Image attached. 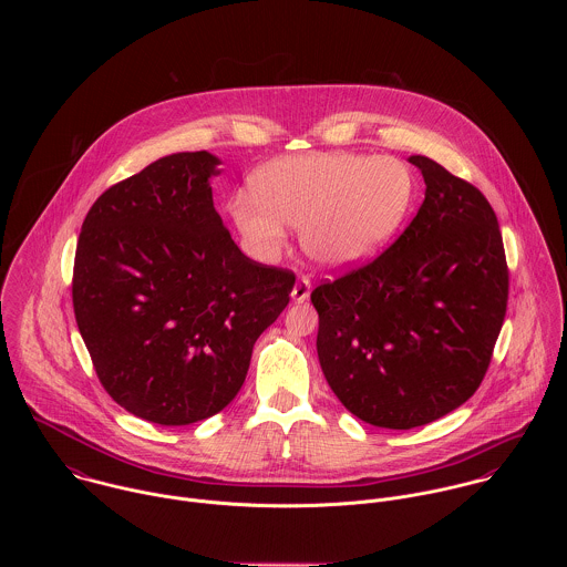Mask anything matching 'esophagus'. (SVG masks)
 <instances>
[{
  "instance_id": "1",
  "label": "esophagus",
  "mask_w": 567,
  "mask_h": 567,
  "mask_svg": "<svg viewBox=\"0 0 567 567\" xmlns=\"http://www.w3.org/2000/svg\"><path fill=\"white\" fill-rule=\"evenodd\" d=\"M310 292H312L310 279H308V277H301V279L295 284V288H292V301H295V303H303V301H308Z\"/></svg>"
}]
</instances>
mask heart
I'll return each instance as SVG.
<instances>
[{
  "mask_svg": "<svg viewBox=\"0 0 567 567\" xmlns=\"http://www.w3.org/2000/svg\"><path fill=\"white\" fill-rule=\"evenodd\" d=\"M257 198H238L234 220L261 257L299 227L306 255L323 268L349 270L378 257L402 229L414 203V174L400 159L351 153L284 157L255 181Z\"/></svg>",
  "mask_w": 567,
  "mask_h": 567,
  "instance_id": "heart-1",
  "label": "heart"
}]
</instances>
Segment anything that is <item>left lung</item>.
Instances as JSON below:
<instances>
[{
    "mask_svg": "<svg viewBox=\"0 0 567 567\" xmlns=\"http://www.w3.org/2000/svg\"><path fill=\"white\" fill-rule=\"evenodd\" d=\"M425 198L371 264L312 292L324 380L358 419L410 430L465 404L504 323L508 268L483 192L412 155Z\"/></svg>",
    "mask_w": 567,
    "mask_h": 567,
    "instance_id": "obj_1",
    "label": "left lung"
}]
</instances>
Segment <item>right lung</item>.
Wrapping results in <instances>:
<instances>
[{"mask_svg":"<svg viewBox=\"0 0 567 567\" xmlns=\"http://www.w3.org/2000/svg\"><path fill=\"white\" fill-rule=\"evenodd\" d=\"M218 165L207 151L151 163L93 203L76 246L74 312L95 373L159 425L203 421L238 395L295 286L231 240L212 198Z\"/></svg>","mask_w":567,"mask_h":567,"instance_id":"right-lung-1","label":"right lung"}]
</instances>
